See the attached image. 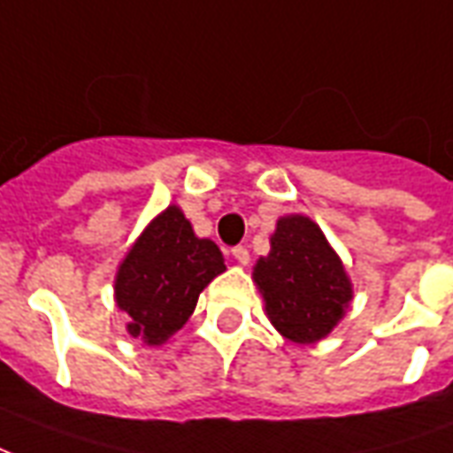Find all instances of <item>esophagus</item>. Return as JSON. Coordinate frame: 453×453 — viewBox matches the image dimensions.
<instances>
[{
	"mask_svg": "<svg viewBox=\"0 0 453 453\" xmlns=\"http://www.w3.org/2000/svg\"><path fill=\"white\" fill-rule=\"evenodd\" d=\"M233 259L242 266L250 265V252H247L245 247H233Z\"/></svg>",
	"mask_w": 453,
	"mask_h": 453,
	"instance_id": "34e87169",
	"label": "esophagus"
}]
</instances>
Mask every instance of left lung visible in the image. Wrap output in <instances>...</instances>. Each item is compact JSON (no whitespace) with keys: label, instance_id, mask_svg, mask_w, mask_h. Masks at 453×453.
<instances>
[{"label":"left lung","instance_id":"1","mask_svg":"<svg viewBox=\"0 0 453 453\" xmlns=\"http://www.w3.org/2000/svg\"><path fill=\"white\" fill-rule=\"evenodd\" d=\"M269 255L257 259L252 281L276 333L296 344L325 340L340 323L354 286L320 226L303 213L276 220Z\"/></svg>","mask_w":453,"mask_h":453}]
</instances>
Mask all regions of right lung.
<instances>
[{
  "instance_id": "1",
  "label": "right lung",
  "mask_w": 453,
  "mask_h": 453,
  "mask_svg": "<svg viewBox=\"0 0 453 453\" xmlns=\"http://www.w3.org/2000/svg\"><path fill=\"white\" fill-rule=\"evenodd\" d=\"M226 272V259L198 237L177 203L150 220L119 265L113 298L130 337L159 347L187 323L201 291Z\"/></svg>"
}]
</instances>
